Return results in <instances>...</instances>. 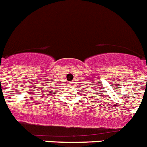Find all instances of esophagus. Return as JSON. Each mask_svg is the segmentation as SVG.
Instances as JSON below:
<instances>
[{
    "label": "esophagus",
    "instance_id": "1",
    "mask_svg": "<svg viewBox=\"0 0 147 147\" xmlns=\"http://www.w3.org/2000/svg\"><path fill=\"white\" fill-rule=\"evenodd\" d=\"M70 84H71V86H74V82H70Z\"/></svg>",
    "mask_w": 147,
    "mask_h": 147
}]
</instances>
